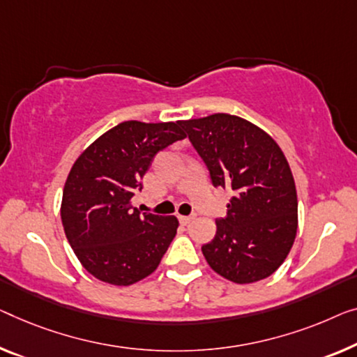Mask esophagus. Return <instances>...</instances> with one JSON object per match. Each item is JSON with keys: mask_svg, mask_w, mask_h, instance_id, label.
I'll return each mask as SVG.
<instances>
[{"mask_svg": "<svg viewBox=\"0 0 357 357\" xmlns=\"http://www.w3.org/2000/svg\"><path fill=\"white\" fill-rule=\"evenodd\" d=\"M178 218H179L181 225H189V222L194 220V216H183V215H179Z\"/></svg>", "mask_w": 357, "mask_h": 357, "instance_id": "1", "label": "esophagus"}]
</instances>
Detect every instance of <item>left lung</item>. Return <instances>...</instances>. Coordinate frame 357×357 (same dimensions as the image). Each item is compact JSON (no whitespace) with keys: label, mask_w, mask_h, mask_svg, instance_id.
Wrapping results in <instances>:
<instances>
[{"label":"left lung","mask_w":357,"mask_h":357,"mask_svg":"<svg viewBox=\"0 0 357 357\" xmlns=\"http://www.w3.org/2000/svg\"><path fill=\"white\" fill-rule=\"evenodd\" d=\"M215 188L231 189L227 215L202 247L210 268L234 284L269 278L295 242L298 199L290 165L273 137L242 116L183 120Z\"/></svg>","instance_id":"obj_1"}]
</instances>
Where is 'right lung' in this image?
Returning a JSON list of instances; mask_svg holds the SVG:
<instances>
[{"label":"right lung","mask_w":357,"mask_h":357,"mask_svg":"<svg viewBox=\"0 0 357 357\" xmlns=\"http://www.w3.org/2000/svg\"><path fill=\"white\" fill-rule=\"evenodd\" d=\"M184 137L181 121H123L72 165L61 220L78 261L96 279L128 287L158 268L176 236L178 218L139 213L132 197L153 155Z\"/></svg>","instance_id":"right-lung-1"}]
</instances>
